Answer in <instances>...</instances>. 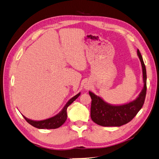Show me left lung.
<instances>
[{"label":"left lung","mask_w":159,"mask_h":159,"mask_svg":"<svg viewBox=\"0 0 159 159\" xmlns=\"http://www.w3.org/2000/svg\"><path fill=\"white\" fill-rule=\"evenodd\" d=\"M137 54L141 60L144 87L139 97L133 102L119 106H113L105 103L98 96L89 91L91 98V118L99 125L103 127H120L127 124L135 117L145 102L147 93V71L140 52L137 50Z\"/></svg>","instance_id":"1"}]
</instances>
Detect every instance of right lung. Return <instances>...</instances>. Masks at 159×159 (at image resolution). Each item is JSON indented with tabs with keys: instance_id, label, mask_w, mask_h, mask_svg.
Masks as SVG:
<instances>
[{
	"instance_id": "add662e5",
	"label": "right lung",
	"mask_w": 159,
	"mask_h": 159,
	"mask_svg": "<svg viewBox=\"0 0 159 159\" xmlns=\"http://www.w3.org/2000/svg\"><path fill=\"white\" fill-rule=\"evenodd\" d=\"M80 95V93L75 95L74 97L72 98L69 100V102L66 103V105L64 106V109H62L61 111L57 114L56 116L53 117L52 118L48 119L46 120H43V121H32V120L28 119L26 117H25L24 115L22 116L25 119L26 121L30 124L31 125L34 127L38 129H57L63 125L67 119V108L69 106V105L73 103L74 101L78 98Z\"/></svg>"
}]
</instances>
